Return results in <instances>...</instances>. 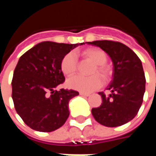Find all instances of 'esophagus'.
I'll use <instances>...</instances> for the list:
<instances>
[{
  "label": "esophagus",
  "instance_id": "esophagus-1",
  "mask_svg": "<svg viewBox=\"0 0 156 156\" xmlns=\"http://www.w3.org/2000/svg\"><path fill=\"white\" fill-rule=\"evenodd\" d=\"M79 94L81 95V96H84V97H88V96H89L88 94H85V93H82V92L79 93Z\"/></svg>",
  "mask_w": 156,
  "mask_h": 156
}]
</instances>
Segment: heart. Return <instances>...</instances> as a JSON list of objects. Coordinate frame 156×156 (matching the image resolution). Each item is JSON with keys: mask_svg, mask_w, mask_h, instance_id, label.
I'll return each instance as SVG.
<instances>
[{"mask_svg": "<svg viewBox=\"0 0 156 156\" xmlns=\"http://www.w3.org/2000/svg\"><path fill=\"white\" fill-rule=\"evenodd\" d=\"M82 55L86 59L94 63V66L92 68L90 72V74L94 75L89 77L75 76L68 79L67 84L69 88L77 91L90 93L99 88L103 85V79L100 77L101 76L105 82H108L111 78L112 69L106 64L108 59L107 53L100 48H88L82 51ZM78 66L77 58L73 52H68L65 55L60 63V68L62 73L68 77H71L76 73Z\"/></svg>", "mask_w": 156, "mask_h": 156, "instance_id": "heart-1", "label": "heart"}]
</instances>
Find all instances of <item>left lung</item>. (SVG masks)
<instances>
[{"instance_id":"1","label":"left lung","mask_w":156,"mask_h":156,"mask_svg":"<svg viewBox=\"0 0 156 156\" xmlns=\"http://www.w3.org/2000/svg\"><path fill=\"white\" fill-rule=\"evenodd\" d=\"M88 44L97 46L110 57L114 64L113 80L107 89L111 92L102 97L101 105L92 108L95 120L106 127H117L132 120L140 108L144 91L145 77L140 59L126 45L119 41H94Z\"/></svg>"}]
</instances>
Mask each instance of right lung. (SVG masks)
Segmentation results:
<instances>
[{
    "instance_id": "obj_1",
    "label": "right lung",
    "mask_w": 156,
    "mask_h": 156,
    "mask_svg": "<svg viewBox=\"0 0 156 156\" xmlns=\"http://www.w3.org/2000/svg\"><path fill=\"white\" fill-rule=\"evenodd\" d=\"M83 44L42 41L20 58L12 78V97L16 113L31 129L51 132L66 122L69 100L79 94L55 90L65 80L60 63L65 55Z\"/></svg>"
}]
</instances>
